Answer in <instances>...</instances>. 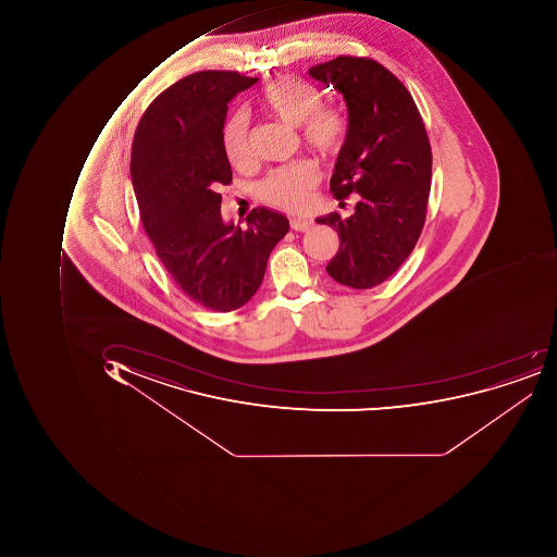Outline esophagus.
Wrapping results in <instances>:
<instances>
[{
	"mask_svg": "<svg viewBox=\"0 0 557 557\" xmlns=\"http://www.w3.org/2000/svg\"><path fill=\"white\" fill-rule=\"evenodd\" d=\"M289 224H292V230L299 231V233H306V231L313 227V221L301 218H293L292 221H289Z\"/></svg>",
	"mask_w": 557,
	"mask_h": 557,
	"instance_id": "1",
	"label": "esophagus"
}]
</instances>
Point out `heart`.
Returning a JSON list of instances; mask_svg holds the SVG:
<instances>
[{
	"mask_svg": "<svg viewBox=\"0 0 557 557\" xmlns=\"http://www.w3.org/2000/svg\"><path fill=\"white\" fill-rule=\"evenodd\" d=\"M262 109L289 127H301L306 144L331 152L343 137V119L336 110L321 107V91L308 82L295 77H281L268 85L259 99ZM224 149L231 164L240 168L248 164L249 121L239 112L224 128ZM321 174L308 160L286 165L271 172L262 182L261 194L265 202L286 211H301L309 205Z\"/></svg>",
	"mask_w": 557,
	"mask_h": 557,
	"instance_id": "1",
	"label": "heart"
}]
</instances>
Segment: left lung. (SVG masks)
Here are the masks:
<instances>
[{
    "instance_id": "1",
    "label": "left lung",
    "mask_w": 557,
    "mask_h": 557,
    "mask_svg": "<svg viewBox=\"0 0 557 557\" xmlns=\"http://www.w3.org/2000/svg\"><path fill=\"white\" fill-rule=\"evenodd\" d=\"M308 73L333 85L348 110L331 193L336 199L358 194L349 218L317 219L339 237L326 271L343 286H379L404 264L423 230L432 182L425 125L405 85L375 60L338 57Z\"/></svg>"
}]
</instances>
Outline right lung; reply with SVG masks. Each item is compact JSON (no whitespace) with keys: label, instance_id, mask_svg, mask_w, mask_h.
<instances>
[{"label":"right lung","instance_id":"1","mask_svg":"<svg viewBox=\"0 0 557 557\" xmlns=\"http://www.w3.org/2000/svg\"><path fill=\"white\" fill-rule=\"evenodd\" d=\"M256 82L219 70L187 75L150 103L132 144V186L157 256L193 301L221 313L255 296L289 231L286 215L271 209H252L246 230L221 215L219 189L233 178L227 103Z\"/></svg>","mask_w":557,"mask_h":557}]
</instances>
